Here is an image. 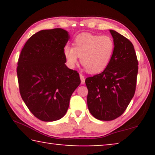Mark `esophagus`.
<instances>
[{"label": "esophagus", "instance_id": "1", "mask_svg": "<svg viewBox=\"0 0 155 155\" xmlns=\"http://www.w3.org/2000/svg\"><path fill=\"white\" fill-rule=\"evenodd\" d=\"M80 80H81V83L84 84V82H85V78H84V76L82 75V73H80Z\"/></svg>", "mask_w": 155, "mask_h": 155}]
</instances>
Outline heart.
Masks as SVG:
<instances>
[{"label":"heart","instance_id":"b5f03b06","mask_svg":"<svg viewBox=\"0 0 155 155\" xmlns=\"http://www.w3.org/2000/svg\"><path fill=\"white\" fill-rule=\"evenodd\" d=\"M114 41L108 35L83 33L73 41V47L65 46V58L70 67L73 68L80 57L82 64L90 73H99L109 64L114 52Z\"/></svg>","mask_w":155,"mask_h":155}]
</instances>
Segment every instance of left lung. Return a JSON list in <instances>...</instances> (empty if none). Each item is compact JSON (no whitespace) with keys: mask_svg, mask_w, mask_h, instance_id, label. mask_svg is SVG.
<instances>
[{"mask_svg":"<svg viewBox=\"0 0 155 155\" xmlns=\"http://www.w3.org/2000/svg\"><path fill=\"white\" fill-rule=\"evenodd\" d=\"M114 52L102 73L87 78L89 111L101 120H112L121 116L134 96L138 61L130 40L114 30Z\"/></svg>","mask_w":155,"mask_h":155,"instance_id":"8db88e82","label":"left lung"}]
</instances>
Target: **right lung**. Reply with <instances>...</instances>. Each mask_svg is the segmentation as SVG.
Wrapping results in <instances>:
<instances>
[{
	"label": "right lung",
	"mask_w": 155,
	"mask_h": 155,
	"mask_svg": "<svg viewBox=\"0 0 155 155\" xmlns=\"http://www.w3.org/2000/svg\"><path fill=\"white\" fill-rule=\"evenodd\" d=\"M68 39L67 31L61 28L41 30L27 40L19 56L17 74L21 97L42 121L63 117L72 94L80 84L78 71L65 64L63 48Z\"/></svg>",
	"instance_id": "1"
}]
</instances>
